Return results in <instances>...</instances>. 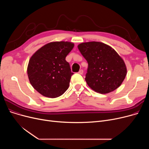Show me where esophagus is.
I'll list each match as a JSON object with an SVG mask.
<instances>
[{"instance_id":"obj_1","label":"esophagus","mask_w":149,"mask_h":149,"mask_svg":"<svg viewBox=\"0 0 149 149\" xmlns=\"http://www.w3.org/2000/svg\"><path fill=\"white\" fill-rule=\"evenodd\" d=\"M83 70H82V69H80L79 71V74H83Z\"/></svg>"}]
</instances>
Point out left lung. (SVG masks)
Wrapping results in <instances>:
<instances>
[{"instance_id": "1", "label": "left lung", "mask_w": 149, "mask_h": 149, "mask_svg": "<svg viewBox=\"0 0 149 149\" xmlns=\"http://www.w3.org/2000/svg\"><path fill=\"white\" fill-rule=\"evenodd\" d=\"M78 48L88 63L85 80L92 90L105 94L122 84L127 68L111 46L102 42H89L79 44Z\"/></svg>"}]
</instances>
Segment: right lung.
Segmentation results:
<instances>
[{
    "label": "right lung",
    "mask_w": 149,
    "mask_h": 149,
    "mask_svg": "<svg viewBox=\"0 0 149 149\" xmlns=\"http://www.w3.org/2000/svg\"><path fill=\"white\" fill-rule=\"evenodd\" d=\"M74 46L70 42H52L43 46L31 56L27 68L28 79L41 95L57 98L68 89L73 73L65 58Z\"/></svg>",
    "instance_id": "1"
}]
</instances>
